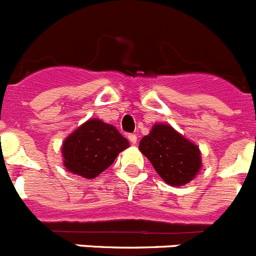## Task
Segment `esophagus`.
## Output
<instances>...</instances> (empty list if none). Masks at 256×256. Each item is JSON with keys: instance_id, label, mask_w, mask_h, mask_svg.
Masks as SVG:
<instances>
[{"instance_id": "esophagus-1", "label": "esophagus", "mask_w": 256, "mask_h": 256, "mask_svg": "<svg viewBox=\"0 0 256 256\" xmlns=\"http://www.w3.org/2000/svg\"><path fill=\"white\" fill-rule=\"evenodd\" d=\"M128 138H130V141L132 142V144H137V134H134V133H132V134L128 136Z\"/></svg>"}]
</instances>
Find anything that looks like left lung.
<instances>
[{
  "mask_svg": "<svg viewBox=\"0 0 256 256\" xmlns=\"http://www.w3.org/2000/svg\"><path fill=\"white\" fill-rule=\"evenodd\" d=\"M138 148L169 186L187 184L195 180L202 166L198 144L169 124H154L150 133L141 140Z\"/></svg>",
  "mask_w": 256,
  "mask_h": 256,
  "instance_id": "8db88e82",
  "label": "left lung"
}]
</instances>
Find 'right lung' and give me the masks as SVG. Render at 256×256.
Returning <instances> with one entry per match:
<instances>
[{
	"mask_svg": "<svg viewBox=\"0 0 256 256\" xmlns=\"http://www.w3.org/2000/svg\"><path fill=\"white\" fill-rule=\"evenodd\" d=\"M130 148L114 126L90 119L62 142L61 154L65 169L87 180L100 176L114 162L119 152Z\"/></svg>",
	"mask_w": 256,
	"mask_h": 256,
	"instance_id": "obj_1",
	"label": "right lung"
}]
</instances>
